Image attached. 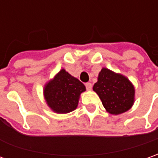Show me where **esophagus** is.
<instances>
[{
  "label": "esophagus",
  "instance_id": "1",
  "mask_svg": "<svg viewBox=\"0 0 158 158\" xmlns=\"http://www.w3.org/2000/svg\"><path fill=\"white\" fill-rule=\"evenodd\" d=\"M85 86H86V89H87L88 91H91L92 90V87H93V85L91 83H85Z\"/></svg>",
  "mask_w": 158,
  "mask_h": 158
}]
</instances>
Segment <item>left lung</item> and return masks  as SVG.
I'll use <instances>...</instances> for the list:
<instances>
[{
    "label": "left lung",
    "instance_id": "obj_1",
    "mask_svg": "<svg viewBox=\"0 0 158 158\" xmlns=\"http://www.w3.org/2000/svg\"><path fill=\"white\" fill-rule=\"evenodd\" d=\"M106 110L119 115L129 110L135 102V87L127 77L103 67L93 85Z\"/></svg>",
    "mask_w": 158,
    "mask_h": 158
}]
</instances>
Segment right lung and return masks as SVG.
<instances>
[{"label":"right lung","instance_id":"1","mask_svg":"<svg viewBox=\"0 0 158 158\" xmlns=\"http://www.w3.org/2000/svg\"><path fill=\"white\" fill-rule=\"evenodd\" d=\"M85 90L82 82L62 68L45 84L43 94L47 105L53 112L65 114L78 107L80 94Z\"/></svg>","mask_w":158,"mask_h":158}]
</instances>
